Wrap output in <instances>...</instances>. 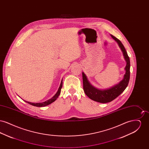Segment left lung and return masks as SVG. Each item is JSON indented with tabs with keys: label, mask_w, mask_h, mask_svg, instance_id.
Masks as SVG:
<instances>
[{
	"label": "left lung",
	"mask_w": 149,
	"mask_h": 149,
	"mask_svg": "<svg viewBox=\"0 0 149 149\" xmlns=\"http://www.w3.org/2000/svg\"><path fill=\"white\" fill-rule=\"evenodd\" d=\"M111 36L118 43L120 50L123 52V56L126 61V66L125 68L126 73L124 75L123 80H121L118 84L109 89L100 90L91 85L85 74L82 72L83 89L85 94L93 100L102 103L110 102L119 96L127 86L130 77V61L126 49L123 44L118 38L112 35H111Z\"/></svg>",
	"instance_id": "8db88e82"
}]
</instances>
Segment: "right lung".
<instances>
[{
    "instance_id": "obj_1",
    "label": "right lung",
    "mask_w": 149,
    "mask_h": 149,
    "mask_svg": "<svg viewBox=\"0 0 149 149\" xmlns=\"http://www.w3.org/2000/svg\"><path fill=\"white\" fill-rule=\"evenodd\" d=\"M62 86H63V79H62V80H61V81L60 85V86H59V88H58V89L57 92L55 94V95L52 98L49 99V100H46V101H45V102H42V103H31V102H29L26 101V100H24V101H25L26 103H29V104H31V105H32V106H33L41 107H45L46 106H48V105L50 104L51 103H52V102H54V101H55V100H56L57 98H58V95H60V92H61V88H62Z\"/></svg>"
}]
</instances>
